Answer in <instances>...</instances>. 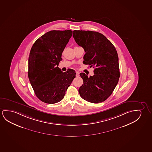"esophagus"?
<instances>
[{
  "instance_id": "34e87169",
  "label": "esophagus",
  "mask_w": 152,
  "mask_h": 152,
  "mask_svg": "<svg viewBox=\"0 0 152 152\" xmlns=\"http://www.w3.org/2000/svg\"><path fill=\"white\" fill-rule=\"evenodd\" d=\"M76 77H79V72H76Z\"/></svg>"
}]
</instances>
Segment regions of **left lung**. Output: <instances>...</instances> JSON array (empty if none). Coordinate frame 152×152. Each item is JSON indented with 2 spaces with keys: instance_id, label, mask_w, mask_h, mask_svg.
Masks as SVG:
<instances>
[{
  "instance_id": "obj_1",
  "label": "left lung",
  "mask_w": 152,
  "mask_h": 152,
  "mask_svg": "<svg viewBox=\"0 0 152 152\" xmlns=\"http://www.w3.org/2000/svg\"><path fill=\"white\" fill-rule=\"evenodd\" d=\"M73 36L86 52L83 63L95 68L93 76L80 74L84 82L78 90L80 96L94 104L105 101L119 82V58L116 49L104 35L97 32L74 30Z\"/></svg>"
}]
</instances>
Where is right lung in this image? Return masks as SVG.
<instances>
[{
    "instance_id": "1",
    "label": "right lung",
    "mask_w": 152,
    "mask_h": 152,
    "mask_svg": "<svg viewBox=\"0 0 152 152\" xmlns=\"http://www.w3.org/2000/svg\"><path fill=\"white\" fill-rule=\"evenodd\" d=\"M71 30H52L33 44L28 61V77L35 95L43 102L57 103L64 98L76 77L75 70L63 72L58 65L72 36Z\"/></svg>"
}]
</instances>
